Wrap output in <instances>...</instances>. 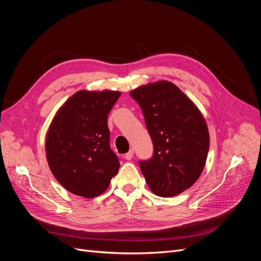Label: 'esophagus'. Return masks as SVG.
<instances>
[{"label":"esophagus","instance_id":"esophagus-1","mask_svg":"<svg viewBox=\"0 0 261 261\" xmlns=\"http://www.w3.org/2000/svg\"><path fill=\"white\" fill-rule=\"evenodd\" d=\"M133 155H134V150H133V149H130L127 153H125L124 158H125L126 160H130L132 158H133Z\"/></svg>","mask_w":261,"mask_h":261}]
</instances>
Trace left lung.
Segmentation results:
<instances>
[{
  "label": "left lung",
  "mask_w": 261,
  "mask_h": 261,
  "mask_svg": "<svg viewBox=\"0 0 261 261\" xmlns=\"http://www.w3.org/2000/svg\"><path fill=\"white\" fill-rule=\"evenodd\" d=\"M139 105L153 144V154L139 167L151 191L173 197L195 184L206 164L209 132L197 107L170 82L129 92Z\"/></svg>",
  "instance_id": "left-lung-1"
}]
</instances>
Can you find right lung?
Listing matches in <instances>:
<instances>
[{"mask_svg": "<svg viewBox=\"0 0 261 261\" xmlns=\"http://www.w3.org/2000/svg\"><path fill=\"white\" fill-rule=\"evenodd\" d=\"M121 92L81 90L55 114L45 139L51 172L68 192L85 198L101 195L120 169L110 147L108 114Z\"/></svg>", "mask_w": 261, "mask_h": 261, "instance_id": "right-lung-1", "label": "right lung"}]
</instances>
